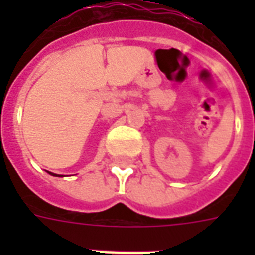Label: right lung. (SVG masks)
<instances>
[{
    "label": "right lung",
    "mask_w": 255,
    "mask_h": 255,
    "mask_svg": "<svg viewBox=\"0 0 255 255\" xmlns=\"http://www.w3.org/2000/svg\"><path fill=\"white\" fill-rule=\"evenodd\" d=\"M52 175H54V173H52Z\"/></svg>",
    "instance_id": "1"
}]
</instances>
